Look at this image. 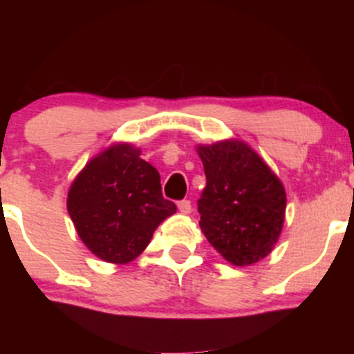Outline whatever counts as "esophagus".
<instances>
[{"instance_id":"esophagus-1","label":"esophagus","mask_w":354,"mask_h":354,"mask_svg":"<svg viewBox=\"0 0 354 354\" xmlns=\"http://www.w3.org/2000/svg\"><path fill=\"white\" fill-rule=\"evenodd\" d=\"M178 209H180L181 214H189L191 213V201L183 200L178 203Z\"/></svg>"}]
</instances>
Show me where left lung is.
<instances>
[{
	"label": "left lung",
	"mask_w": 354,
	"mask_h": 354,
	"mask_svg": "<svg viewBox=\"0 0 354 354\" xmlns=\"http://www.w3.org/2000/svg\"><path fill=\"white\" fill-rule=\"evenodd\" d=\"M206 188L198 200L200 228L234 266H250L273 251L286 213V191L261 156L241 140L198 145Z\"/></svg>",
	"instance_id": "8db88e82"
}]
</instances>
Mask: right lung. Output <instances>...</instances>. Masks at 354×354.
I'll return each instance as SVG.
<instances>
[{
	"label": "right lung",
	"instance_id": "right-lung-1",
	"mask_svg": "<svg viewBox=\"0 0 354 354\" xmlns=\"http://www.w3.org/2000/svg\"><path fill=\"white\" fill-rule=\"evenodd\" d=\"M66 206L84 246L115 265L138 258L154 230L176 213L161 193L160 173L129 143H115L91 158L73 180Z\"/></svg>",
	"mask_w": 354,
	"mask_h": 354
}]
</instances>
